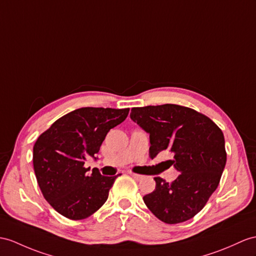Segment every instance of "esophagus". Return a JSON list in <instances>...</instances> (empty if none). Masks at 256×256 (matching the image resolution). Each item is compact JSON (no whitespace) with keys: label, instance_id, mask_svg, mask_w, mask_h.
Masks as SVG:
<instances>
[{"label":"esophagus","instance_id":"34e87169","mask_svg":"<svg viewBox=\"0 0 256 256\" xmlns=\"http://www.w3.org/2000/svg\"><path fill=\"white\" fill-rule=\"evenodd\" d=\"M129 174H130V176H132L136 180H140L142 178V176L138 175V174H134V172H129Z\"/></svg>","mask_w":256,"mask_h":256}]
</instances>
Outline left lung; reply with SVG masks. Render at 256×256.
Instances as JSON below:
<instances>
[{"instance_id":"left-lung-1","label":"left lung","mask_w":256,"mask_h":256,"mask_svg":"<svg viewBox=\"0 0 256 256\" xmlns=\"http://www.w3.org/2000/svg\"><path fill=\"white\" fill-rule=\"evenodd\" d=\"M130 118L150 134V158L167 150L180 174L172 182L155 177V190L143 201L166 224L190 220L220 184L227 160L220 128L208 116L176 104L134 108Z\"/></svg>"}]
</instances>
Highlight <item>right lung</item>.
<instances>
[{"label":"right lung","mask_w":256,"mask_h":256,"mask_svg":"<svg viewBox=\"0 0 256 256\" xmlns=\"http://www.w3.org/2000/svg\"><path fill=\"white\" fill-rule=\"evenodd\" d=\"M129 108H81L60 117L34 146V170L41 192L60 215L72 220L91 216L106 202L118 177L86 172L112 128L126 120Z\"/></svg>","instance_id":"obj_1"}]
</instances>
